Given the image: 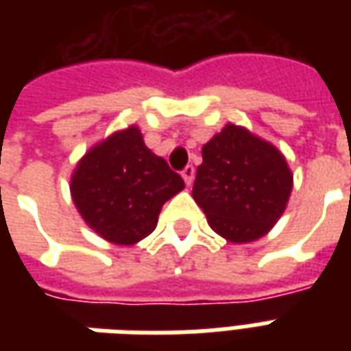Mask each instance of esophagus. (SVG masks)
<instances>
[{"label":"esophagus","instance_id":"obj_1","mask_svg":"<svg viewBox=\"0 0 351 351\" xmlns=\"http://www.w3.org/2000/svg\"><path fill=\"white\" fill-rule=\"evenodd\" d=\"M193 176H195V169H193V165H186V167L182 169V178L184 182L190 186L191 182H193Z\"/></svg>","mask_w":351,"mask_h":351}]
</instances>
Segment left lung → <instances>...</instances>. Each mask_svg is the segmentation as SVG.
Listing matches in <instances>:
<instances>
[{
  "label": "left lung",
  "instance_id": "1",
  "mask_svg": "<svg viewBox=\"0 0 351 351\" xmlns=\"http://www.w3.org/2000/svg\"><path fill=\"white\" fill-rule=\"evenodd\" d=\"M291 186V171L271 143L228 123L203 146L191 195L218 235L252 243L282 216Z\"/></svg>",
  "mask_w": 351,
  "mask_h": 351
}]
</instances>
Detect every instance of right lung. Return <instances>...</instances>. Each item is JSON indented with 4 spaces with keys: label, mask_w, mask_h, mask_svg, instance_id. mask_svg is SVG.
Instances as JSON below:
<instances>
[{
    "label": "right lung",
    "mask_w": 351,
    "mask_h": 351,
    "mask_svg": "<svg viewBox=\"0 0 351 351\" xmlns=\"http://www.w3.org/2000/svg\"><path fill=\"white\" fill-rule=\"evenodd\" d=\"M182 188V176L146 148L135 125L93 146L71 178L80 216L105 241L122 246L150 235L161 206Z\"/></svg>",
    "instance_id": "1"
}]
</instances>
